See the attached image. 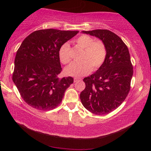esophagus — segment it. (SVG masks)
Masks as SVG:
<instances>
[{
    "label": "esophagus",
    "instance_id": "obj_1",
    "mask_svg": "<svg viewBox=\"0 0 151 151\" xmlns=\"http://www.w3.org/2000/svg\"><path fill=\"white\" fill-rule=\"evenodd\" d=\"M81 80V78H74V82H78V81H80Z\"/></svg>",
    "mask_w": 151,
    "mask_h": 151
}]
</instances>
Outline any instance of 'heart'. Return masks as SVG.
Here are the masks:
<instances>
[{
  "label": "heart",
  "mask_w": 151,
  "mask_h": 151,
  "mask_svg": "<svg viewBox=\"0 0 151 151\" xmlns=\"http://www.w3.org/2000/svg\"><path fill=\"white\" fill-rule=\"evenodd\" d=\"M77 45L84 49L81 62H75L65 69L67 75L82 76L88 75L92 69L100 68L106 58L107 49L101 40L94 41L93 37L87 34H82L75 40ZM58 55L60 62L63 64H68L71 61L70 49L69 43L63 44L60 48Z\"/></svg>",
  "instance_id": "1"
}]
</instances>
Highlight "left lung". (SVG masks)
Wrapping results in <instances>:
<instances>
[{
	"instance_id": "1",
	"label": "left lung",
	"mask_w": 151,
	"mask_h": 151,
	"mask_svg": "<svg viewBox=\"0 0 151 151\" xmlns=\"http://www.w3.org/2000/svg\"><path fill=\"white\" fill-rule=\"evenodd\" d=\"M103 41L107 56L94 74L84 78L86 88L80 98L83 106L91 113L105 115L123 103L130 89L133 75L129 49L117 35L108 30L82 31Z\"/></svg>"
}]
</instances>
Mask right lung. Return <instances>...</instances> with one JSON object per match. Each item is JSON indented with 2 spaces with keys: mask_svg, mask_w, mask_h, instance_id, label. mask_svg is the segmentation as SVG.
<instances>
[{
  "mask_svg": "<svg viewBox=\"0 0 151 151\" xmlns=\"http://www.w3.org/2000/svg\"><path fill=\"white\" fill-rule=\"evenodd\" d=\"M78 31L45 29L31 33L16 54L12 80L27 104L39 110L56 108L66 89L73 83L70 76L60 78L62 71L58 51Z\"/></svg>",
  "mask_w": 151,
  "mask_h": 151,
  "instance_id": "right-lung-1",
  "label": "right lung"
}]
</instances>
